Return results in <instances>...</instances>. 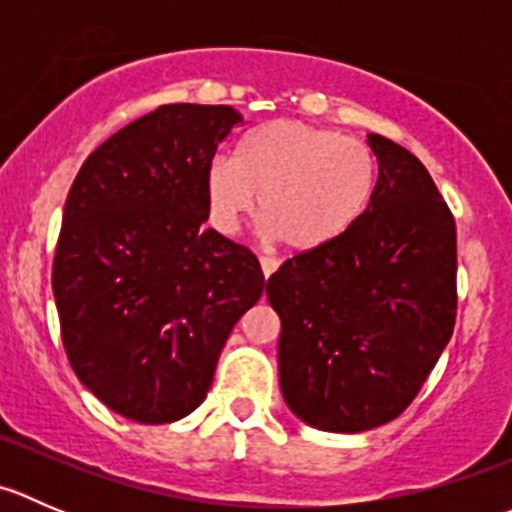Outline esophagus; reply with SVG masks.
Returning <instances> with one entry per match:
<instances>
[{
    "label": "esophagus",
    "mask_w": 512,
    "mask_h": 512,
    "mask_svg": "<svg viewBox=\"0 0 512 512\" xmlns=\"http://www.w3.org/2000/svg\"><path fill=\"white\" fill-rule=\"evenodd\" d=\"M260 267H262V275H265V280H270V275H275L277 267H280V262H277L275 257H260Z\"/></svg>",
    "instance_id": "obj_1"
}]
</instances>
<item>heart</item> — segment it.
<instances>
[{
  "mask_svg": "<svg viewBox=\"0 0 512 512\" xmlns=\"http://www.w3.org/2000/svg\"><path fill=\"white\" fill-rule=\"evenodd\" d=\"M376 185L379 163L366 143L280 118L247 133L235 160L210 163L205 198L210 220L225 235L260 205L262 235L302 255L349 235L371 210Z\"/></svg>",
  "mask_w": 512,
  "mask_h": 512,
  "instance_id": "obj_1",
  "label": "heart"
}]
</instances>
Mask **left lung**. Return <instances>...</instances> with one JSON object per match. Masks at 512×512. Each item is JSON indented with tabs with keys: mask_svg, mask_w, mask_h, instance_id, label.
<instances>
[{
	"mask_svg": "<svg viewBox=\"0 0 512 512\" xmlns=\"http://www.w3.org/2000/svg\"><path fill=\"white\" fill-rule=\"evenodd\" d=\"M371 210L349 235L267 280L280 314L285 404L307 426L359 433L394 421L456 324V223L414 153L369 133Z\"/></svg>",
	"mask_w": 512,
	"mask_h": 512,
	"instance_id": "8db88e82",
	"label": "left lung"
}]
</instances>
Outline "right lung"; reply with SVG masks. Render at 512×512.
Instances as JSON below:
<instances>
[{
    "label": "right lung",
    "instance_id": "right-lung-1",
    "mask_svg": "<svg viewBox=\"0 0 512 512\" xmlns=\"http://www.w3.org/2000/svg\"><path fill=\"white\" fill-rule=\"evenodd\" d=\"M240 121L230 106H160L103 141L66 198L51 272L61 339L81 384L131 421L198 409L265 289L257 257L205 227V175Z\"/></svg>",
    "mask_w": 512,
    "mask_h": 512
}]
</instances>
